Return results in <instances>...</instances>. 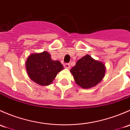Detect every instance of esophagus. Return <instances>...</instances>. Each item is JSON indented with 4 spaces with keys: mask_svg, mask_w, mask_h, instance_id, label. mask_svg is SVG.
Returning a JSON list of instances; mask_svg holds the SVG:
<instances>
[{
    "mask_svg": "<svg viewBox=\"0 0 130 130\" xmlns=\"http://www.w3.org/2000/svg\"><path fill=\"white\" fill-rule=\"evenodd\" d=\"M64 68H66V69H69L71 67V66L69 63H66L64 64Z\"/></svg>",
    "mask_w": 130,
    "mask_h": 130,
    "instance_id": "34e87169",
    "label": "esophagus"
}]
</instances>
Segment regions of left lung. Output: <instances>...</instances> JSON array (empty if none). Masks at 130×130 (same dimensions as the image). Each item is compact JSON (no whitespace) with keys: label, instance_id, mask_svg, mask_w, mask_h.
I'll use <instances>...</instances> for the list:
<instances>
[{"label":"left lung","instance_id":"8db88e82","mask_svg":"<svg viewBox=\"0 0 130 130\" xmlns=\"http://www.w3.org/2000/svg\"><path fill=\"white\" fill-rule=\"evenodd\" d=\"M70 72L79 86L89 89L100 83L103 79L106 67L103 62L95 60L87 54L76 62Z\"/></svg>","mask_w":130,"mask_h":130}]
</instances>
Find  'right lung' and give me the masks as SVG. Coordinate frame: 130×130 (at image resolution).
Wrapping results in <instances>:
<instances>
[{"mask_svg":"<svg viewBox=\"0 0 130 130\" xmlns=\"http://www.w3.org/2000/svg\"><path fill=\"white\" fill-rule=\"evenodd\" d=\"M29 78L41 86H49L61 71L63 66L59 61H54L47 51L29 55L25 62Z\"/></svg>","mask_w":130,"mask_h":130,"instance_id":"right-lung-1","label":"right lung"}]
</instances>
